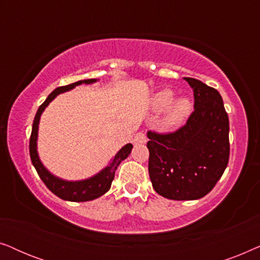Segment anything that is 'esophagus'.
<instances>
[{"mask_svg": "<svg viewBox=\"0 0 260 260\" xmlns=\"http://www.w3.org/2000/svg\"><path fill=\"white\" fill-rule=\"evenodd\" d=\"M134 141H135V143L143 144V143H145V142L148 141L147 135H145V134L143 133V131H140V133H137V134H136V136H135Z\"/></svg>", "mask_w": 260, "mask_h": 260, "instance_id": "esophagus-1", "label": "esophagus"}]
</instances>
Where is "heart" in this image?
<instances>
[{
    "instance_id": "obj_1",
    "label": "heart",
    "mask_w": 260,
    "mask_h": 260,
    "mask_svg": "<svg viewBox=\"0 0 260 260\" xmlns=\"http://www.w3.org/2000/svg\"><path fill=\"white\" fill-rule=\"evenodd\" d=\"M174 92L172 90H162L155 93L152 98V108L156 111H165V125L167 127L180 126L189 115L191 110V103L188 98H180L174 102Z\"/></svg>"
}]
</instances>
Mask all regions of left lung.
Instances as JSON below:
<instances>
[{"label": "left lung", "instance_id": "1", "mask_svg": "<svg viewBox=\"0 0 260 260\" xmlns=\"http://www.w3.org/2000/svg\"><path fill=\"white\" fill-rule=\"evenodd\" d=\"M194 91V111L173 133L148 131L149 176L156 193L170 200H197L208 194L230 158V122L215 88L184 78Z\"/></svg>", "mask_w": 260, "mask_h": 260}]
</instances>
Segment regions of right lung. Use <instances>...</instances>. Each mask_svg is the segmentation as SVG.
I'll return each mask as SVG.
<instances>
[{
    "mask_svg": "<svg viewBox=\"0 0 260 260\" xmlns=\"http://www.w3.org/2000/svg\"><path fill=\"white\" fill-rule=\"evenodd\" d=\"M95 79H86V80H80L77 83L66 85V86H61L55 88L51 94L48 95L47 99L42 103L40 108L38 109L37 115H35L33 127H31V134L29 138V154L30 159L33 166L37 169V172L40 176V179L44 181L46 187L52 191L53 194H55L56 197H59L62 200L67 201H74V202H84V201H91L94 200L99 197H102L103 194H105L106 191L111 187L112 180L115 179V172L117 167L119 166V163L125 159L133 149V144H126L125 147H123L120 150L117 152L115 158L112 159V162L110 163L109 167H106L105 169H103L101 173L97 175L91 177V179L84 180V181H77V182H69V181L60 180L58 177L53 176L51 173L47 172V169L42 166V163L39 159L38 152H37V138H38V127H39V120H40V116L42 111H44L46 106L51 103L59 93L69 91L71 88L80 84H91L94 83Z\"/></svg>",
    "mask_w": 260,
    "mask_h": 260,
    "instance_id": "1",
    "label": "right lung"
}]
</instances>
